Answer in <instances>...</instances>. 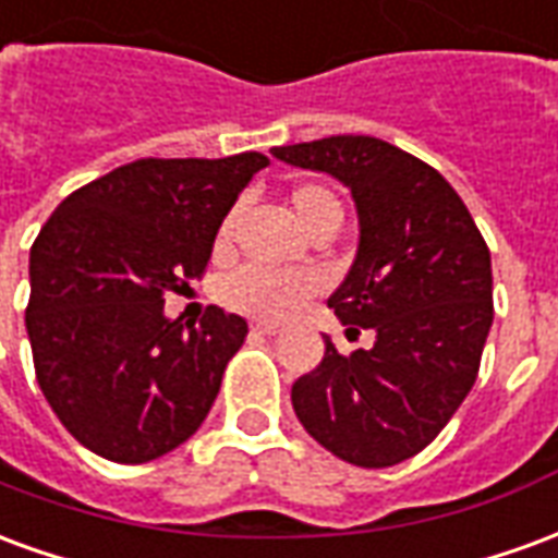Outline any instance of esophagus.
<instances>
[{
	"label": "esophagus",
	"instance_id": "1",
	"mask_svg": "<svg viewBox=\"0 0 558 558\" xmlns=\"http://www.w3.org/2000/svg\"><path fill=\"white\" fill-rule=\"evenodd\" d=\"M251 331H256V335H268V338H271V335H278V326H275V323H254Z\"/></svg>",
	"mask_w": 558,
	"mask_h": 558
}]
</instances>
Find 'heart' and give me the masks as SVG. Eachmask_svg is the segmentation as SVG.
<instances>
[{"mask_svg":"<svg viewBox=\"0 0 558 558\" xmlns=\"http://www.w3.org/2000/svg\"><path fill=\"white\" fill-rule=\"evenodd\" d=\"M290 206L295 218L311 232L326 220H340V203L338 196L331 194L323 184H299L290 194ZM232 220L223 223L220 239L230 235ZM307 280L292 271H275V268L244 266L232 271L230 278L220 287V299L227 307L239 311V314L259 316V319H280V316L292 314L299 304L307 299Z\"/></svg>","mask_w":558,"mask_h":558,"instance_id":"heart-1","label":"heart"}]
</instances>
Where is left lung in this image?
I'll use <instances>...</instances> for the list:
<instances>
[{"mask_svg": "<svg viewBox=\"0 0 558 558\" xmlns=\"http://www.w3.org/2000/svg\"><path fill=\"white\" fill-rule=\"evenodd\" d=\"M271 155L350 187L359 251L328 307L376 335L352 355L326 335L292 410L340 460L395 466L430 445L475 386L493 326L490 251L454 187L386 140L340 134Z\"/></svg>", "mask_w": 558, "mask_h": 558, "instance_id": "obj_1", "label": "left lung"}]
</instances>
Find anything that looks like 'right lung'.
Masks as SVG:
<instances>
[{"label": "right lung", "instance_id": "obj_1", "mask_svg": "<svg viewBox=\"0 0 558 558\" xmlns=\"http://www.w3.org/2000/svg\"><path fill=\"white\" fill-rule=\"evenodd\" d=\"M268 163L143 158L65 196L29 254L35 376L68 433L116 463L179 448L206 421L247 323L208 307L194 323L163 295L206 271L220 223Z\"/></svg>", "mask_w": 558, "mask_h": 558}]
</instances>
